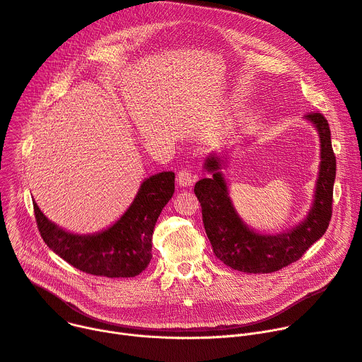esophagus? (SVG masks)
I'll return each instance as SVG.
<instances>
[{
  "mask_svg": "<svg viewBox=\"0 0 362 362\" xmlns=\"http://www.w3.org/2000/svg\"><path fill=\"white\" fill-rule=\"evenodd\" d=\"M176 180L180 187H187V186H192L197 182V176L192 175L189 170H180L176 176Z\"/></svg>",
  "mask_w": 362,
  "mask_h": 362,
  "instance_id": "1",
  "label": "esophagus"
}]
</instances>
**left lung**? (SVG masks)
I'll list each match as a JSON object with an SVG mask.
<instances>
[{"instance_id":"left-lung-1","label":"left lung","mask_w":362,"mask_h":362,"mask_svg":"<svg viewBox=\"0 0 362 362\" xmlns=\"http://www.w3.org/2000/svg\"><path fill=\"white\" fill-rule=\"evenodd\" d=\"M303 119L318 133L320 165L310 210L291 229L279 233H261L246 224L236 211L229 194V182L224 175L230 152L236 151V146L229 151H213L204 161V170L210 173V177L197 182L194 191L201 202L202 221L213 251L233 270L243 273L277 272L298 261L327 230L336 177L330 127L320 112H310Z\"/></svg>"}]
</instances>
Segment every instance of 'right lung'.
<instances>
[{"label":"right lung","instance_id":"1","mask_svg":"<svg viewBox=\"0 0 362 362\" xmlns=\"http://www.w3.org/2000/svg\"><path fill=\"white\" fill-rule=\"evenodd\" d=\"M175 194V173L161 171L142 180L127 210L107 229L74 233L51 221L33 201L44 242L78 270L103 277H135L151 261L152 233L158 216Z\"/></svg>","mask_w":362,"mask_h":362}]
</instances>
